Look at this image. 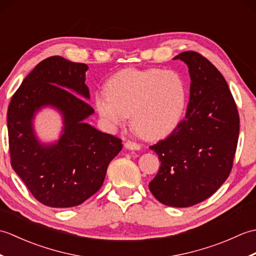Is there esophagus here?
Segmentation results:
<instances>
[{"label": "esophagus", "instance_id": "34e87169", "mask_svg": "<svg viewBox=\"0 0 256 256\" xmlns=\"http://www.w3.org/2000/svg\"><path fill=\"white\" fill-rule=\"evenodd\" d=\"M124 146H125V148L132 150H138L140 148H142V145L136 143V142H133V140H128V142L124 144Z\"/></svg>", "mask_w": 256, "mask_h": 256}]
</instances>
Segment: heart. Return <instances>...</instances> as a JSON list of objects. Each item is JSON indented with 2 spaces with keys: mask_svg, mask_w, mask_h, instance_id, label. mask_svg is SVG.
Masks as SVG:
<instances>
[{
  "mask_svg": "<svg viewBox=\"0 0 256 256\" xmlns=\"http://www.w3.org/2000/svg\"><path fill=\"white\" fill-rule=\"evenodd\" d=\"M187 99V86L178 72L128 68L112 76L106 91L96 92L94 102L108 128L122 126L132 114L135 131L146 138H158L182 121Z\"/></svg>",
  "mask_w": 256,
  "mask_h": 256,
  "instance_id": "heart-1",
  "label": "heart"
}]
</instances>
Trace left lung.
Wrapping results in <instances>:
<instances>
[{"mask_svg":"<svg viewBox=\"0 0 256 256\" xmlns=\"http://www.w3.org/2000/svg\"><path fill=\"white\" fill-rule=\"evenodd\" d=\"M174 59L189 68V103L176 128L150 146L160 167L148 187L160 202L184 208L209 198L229 177L240 118L226 79L208 59L196 52Z\"/></svg>","mask_w":256,"mask_h":256,"instance_id":"left-lung-1","label":"left lung"}]
</instances>
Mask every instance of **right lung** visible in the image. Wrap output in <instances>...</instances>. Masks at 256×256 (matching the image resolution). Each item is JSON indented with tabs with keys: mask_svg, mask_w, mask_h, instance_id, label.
<instances>
[{
	"mask_svg": "<svg viewBox=\"0 0 256 256\" xmlns=\"http://www.w3.org/2000/svg\"><path fill=\"white\" fill-rule=\"evenodd\" d=\"M86 70V64L46 58L23 80L8 106L10 165L34 198L52 208L78 206L94 194L110 162L122 150L121 140L84 122L94 112L75 96L90 98ZM45 105L58 108L64 118V133L50 146L38 142L31 123L34 112Z\"/></svg>",
	"mask_w": 256,
	"mask_h": 256,
	"instance_id": "add662e5",
	"label": "right lung"
}]
</instances>
